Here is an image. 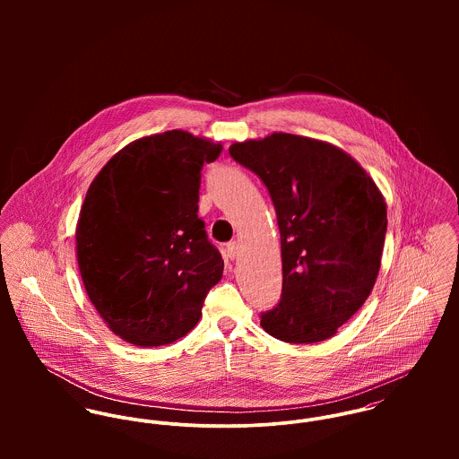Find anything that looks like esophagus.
I'll list each match as a JSON object with an SVG mask.
<instances>
[{
    "instance_id": "esophagus-1",
    "label": "esophagus",
    "mask_w": 459,
    "mask_h": 459,
    "mask_svg": "<svg viewBox=\"0 0 459 459\" xmlns=\"http://www.w3.org/2000/svg\"><path fill=\"white\" fill-rule=\"evenodd\" d=\"M226 255H228V258L230 260H235V258H238L240 256V244L235 240V242H231V244H228V247H226Z\"/></svg>"
}]
</instances>
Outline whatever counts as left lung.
<instances>
[{"label": "left lung", "mask_w": 459, "mask_h": 459, "mask_svg": "<svg viewBox=\"0 0 459 459\" xmlns=\"http://www.w3.org/2000/svg\"><path fill=\"white\" fill-rule=\"evenodd\" d=\"M230 155L262 178L281 233L282 293L262 327L284 342L325 341L375 286L385 199L353 157L325 141L273 132L233 143Z\"/></svg>", "instance_id": "obj_1"}]
</instances>
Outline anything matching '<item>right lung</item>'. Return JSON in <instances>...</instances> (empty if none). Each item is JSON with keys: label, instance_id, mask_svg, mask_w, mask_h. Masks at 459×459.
Segmentation results:
<instances>
[{"label": "right lung", "instance_id": "1", "mask_svg": "<svg viewBox=\"0 0 459 459\" xmlns=\"http://www.w3.org/2000/svg\"><path fill=\"white\" fill-rule=\"evenodd\" d=\"M221 152V143L178 129L144 135L115 153L86 193L75 228L82 284L131 344L184 337L222 277V256L197 217L201 168Z\"/></svg>", "mask_w": 459, "mask_h": 459}]
</instances>
